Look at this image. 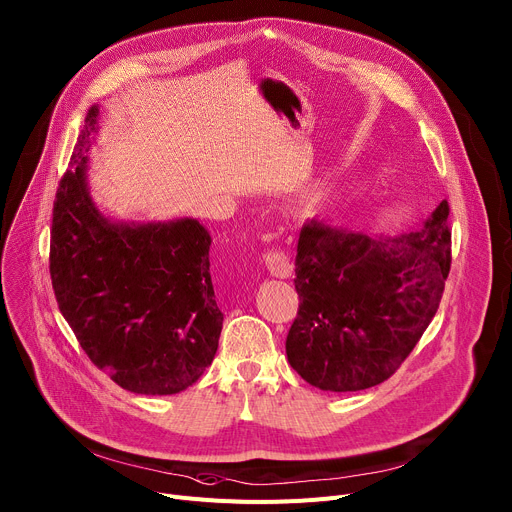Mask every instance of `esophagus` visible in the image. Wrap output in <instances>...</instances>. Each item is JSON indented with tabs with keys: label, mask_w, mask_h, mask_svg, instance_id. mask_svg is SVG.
Returning a JSON list of instances; mask_svg holds the SVG:
<instances>
[{
	"label": "esophagus",
	"mask_w": 512,
	"mask_h": 512,
	"mask_svg": "<svg viewBox=\"0 0 512 512\" xmlns=\"http://www.w3.org/2000/svg\"><path fill=\"white\" fill-rule=\"evenodd\" d=\"M265 267L275 277H290L294 271V259L292 253L284 247H271L263 253Z\"/></svg>",
	"instance_id": "34e87169"
}]
</instances>
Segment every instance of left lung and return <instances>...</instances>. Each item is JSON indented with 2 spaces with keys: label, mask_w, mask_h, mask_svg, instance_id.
<instances>
[{
  "label": "left lung",
  "mask_w": 512,
  "mask_h": 512,
  "mask_svg": "<svg viewBox=\"0 0 512 512\" xmlns=\"http://www.w3.org/2000/svg\"><path fill=\"white\" fill-rule=\"evenodd\" d=\"M451 267L449 204L396 239L306 220L296 255L298 314L286 353L312 386L357 392L386 382L437 314Z\"/></svg>",
  "instance_id": "obj_1"
}]
</instances>
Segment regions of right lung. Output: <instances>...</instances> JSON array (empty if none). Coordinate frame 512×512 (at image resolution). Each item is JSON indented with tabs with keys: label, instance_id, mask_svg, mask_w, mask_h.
Instances as JSON below:
<instances>
[{
	"label": "right lung",
	"instance_id": "1",
	"mask_svg": "<svg viewBox=\"0 0 512 512\" xmlns=\"http://www.w3.org/2000/svg\"><path fill=\"white\" fill-rule=\"evenodd\" d=\"M98 108H89L51 226V280L81 349L120 388L165 396L212 363L222 318L210 277V235L194 218L114 224L87 192Z\"/></svg>",
	"mask_w": 512,
	"mask_h": 512
}]
</instances>
